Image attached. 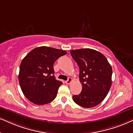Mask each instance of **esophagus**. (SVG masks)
<instances>
[{
    "mask_svg": "<svg viewBox=\"0 0 133 133\" xmlns=\"http://www.w3.org/2000/svg\"><path fill=\"white\" fill-rule=\"evenodd\" d=\"M72 82V78H70V77H69V78H68V80H67V81H65V83L68 84V85H69V84H70Z\"/></svg>",
    "mask_w": 133,
    "mask_h": 133,
    "instance_id": "esophagus-1",
    "label": "esophagus"
}]
</instances>
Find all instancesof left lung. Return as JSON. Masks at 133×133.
<instances>
[{"label": "left lung", "instance_id": "obj_1", "mask_svg": "<svg viewBox=\"0 0 133 133\" xmlns=\"http://www.w3.org/2000/svg\"><path fill=\"white\" fill-rule=\"evenodd\" d=\"M70 55L79 67L82 85L81 93L72 96L74 101L85 108L98 105L111 87V65L101 53L90 48L72 50Z\"/></svg>", "mask_w": 133, "mask_h": 133}]
</instances>
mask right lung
<instances>
[{
  "label": "right lung",
  "mask_w": 133,
  "mask_h": 133,
  "mask_svg": "<svg viewBox=\"0 0 133 133\" xmlns=\"http://www.w3.org/2000/svg\"><path fill=\"white\" fill-rule=\"evenodd\" d=\"M67 52L48 46L33 49L22 60L18 80L24 95L30 101L43 105L56 97L62 82L54 75L53 64Z\"/></svg>",
  "instance_id": "right-lung-1"
}]
</instances>
